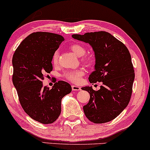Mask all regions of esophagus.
<instances>
[{"label": "esophagus", "instance_id": "1", "mask_svg": "<svg viewBox=\"0 0 150 150\" xmlns=\"http://www.w3.org/2000/svg\"><path fill=\"white\" fill-rule=\"evenodd\" d=\"M72 90H81V88L79 87V86H75V85H73L72 86Z\"/></svg>", "mask_w": 150, "mask_h": 150}]
</instances>
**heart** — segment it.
I'll return each instance as SVG.
<instances>
[{
    "label": "heart",
    "instance_id": "heart-1",
    "mask_svg": "<svg viewBox=\"0 0 150 150\" xmlns=\"http://www.w3.org/2000/svg\"><path fill=\"white\" fill-rule=\"evenodd\" d=\"M70 49L74 52V53L78 56H82L85 55L86 53V49L83 45L78 43L72 44L70 46ZM59 58V52L58 50L55 51L52 56V61L54 64H56L58 63ZM82 61L88 65L92 64V59L88 56H84L82 58ZM85 74V72L83 69H76V70H71L64 73V77L68 81L72 82L74 83H78L81 81V77Z\"/></svg>",
    "mask_w": 150,
    "mask_h": 150
}]
</instances>
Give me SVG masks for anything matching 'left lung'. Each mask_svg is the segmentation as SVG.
Instances as JSON below:
<instances>
[{
  "instance_id": "obj_1",
  "label": "left lung",
  "mask_w": 150,
  "mask_h": 150,
  "mask_svg": "<svg viewBox=\"0 0 150 150\" xmlns=\"http://www.w3.org/2000/svg\"><path fill=\"white\" fill-rule=\"evenodd\" d=\"M73 38L89 43L94 52L95 71L89 76L90 83L103 82L100 90L81 89L90 93V100L83 107L90 121L102 124L111 121L127 107L132 95L134 71L128 48L105 31L73 35Z\"/></svg>"
}]
</instances>
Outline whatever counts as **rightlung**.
I'll list each match as a JSON object with an SVG mask.
<instances>
[{
	"label": "right lung",
	"instance_id": "add662e5",
	"mask_svg": "<svg viewBox=\"0 0 150 150\" xmlns=\"http://www.w3.org/2000/svg\"><path fill=\"white\" fill-rule=\"evenodd\" d=\"M64 39L58 34L33 33L22 41L13 56V83L23 109L40 123L52 124L61 113V100L72 90L58 81L52 88L43 86L44 74L53 69V54Z\"/></svg>",
	"mask_w": 150,
	"mask_h": 150
}]
</instances>
